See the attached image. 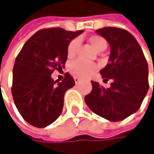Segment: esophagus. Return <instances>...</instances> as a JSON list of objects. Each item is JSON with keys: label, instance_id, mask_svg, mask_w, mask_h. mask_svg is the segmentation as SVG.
Wrapping results in <instances>:
<instances>
[{"label": "esophagus", "instance_id": "1", "mask_svg": "<svg viewBox=\"0 0 154 154\" xmlns=\"http://www.w3.org/2000/svg\"><path fill=\"white\" fill-rule=\"evenodd\" d=\"M74 79H75V84H78V83L80 81V79H79V78H78V76H75Z\"/></svg>", "mask_w": 154, "mask_h": 154}]
</instances>
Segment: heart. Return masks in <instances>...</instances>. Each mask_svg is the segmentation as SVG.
<instances>
[{
	"label": "heart",
	"mask_w": 154,
	"mask_h": 154,
	"mask_svg": "<svg viewBox=\"0 0 154 154\" xmlns=\"http://www.w3.org/2000/svg\"><path fill=\"white\" fill-rule=\"evenodd\" d=\"M88 42L97 51H100L106 49L107 47V42L106 40L100 36L98 35H93L91 36L88 38ZM80 46V42L78 38L73 39L68 45L67 48V55L69 58H73L76 52L79 51V48ZM69 70L72 74H74L76 76H81V78H87V76L91 75L95 70H96V66L93 63H85L79 60H75L70 63L69 64Z\"/></svg>",
	"instance_id": "heart-1"
}]
</instances>
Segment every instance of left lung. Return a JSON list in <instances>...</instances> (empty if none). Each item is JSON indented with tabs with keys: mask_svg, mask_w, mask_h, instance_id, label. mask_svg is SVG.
I'll return each instance as SVG.
<instances>
[{
	"mask_svg": "<svg viewBox=\"0 0 154 154\" xmlns=\"http://www.w3.org/2000/svg\"><path fill=\"white\" fill-rule=\"evenodd\" d=\"M110 45L109 63L100 71L103 79H113L104 88L91 81L92 91L85 102L96 115L109 121H121L136 113L149 90L148 63L138 41L125 29L103 27L96 30ZM154 71V66H153Z\"/></svg>",
	"mask_w": 154,
	"mask_h": 154,
	"instance_id": "left-lung-1",
	"label": "left lung"
}]
</instances>
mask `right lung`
I'll use <instances>...</instances> for the list:
<instances>
[{
  "mask_svg": "<svg viewBox=\"0 0 154 154\" xmlns=\"http://www.w3.org/2000/svg\"><path fill=\"white\" fill-rule=\"evenodd\" d=\"M83 32L61 27L40 29L17 55L13 69L12 94L22 117L36 128H45L61 115L63 96L75 80L66 73L61 82L51 79L64 67L70 41Z\"/></svg>",
  "mask_w": 154,
  "mask_h": 154,
  "instance_id": "right-lung-1",
  "label": "right lung"
}]
</instances>
